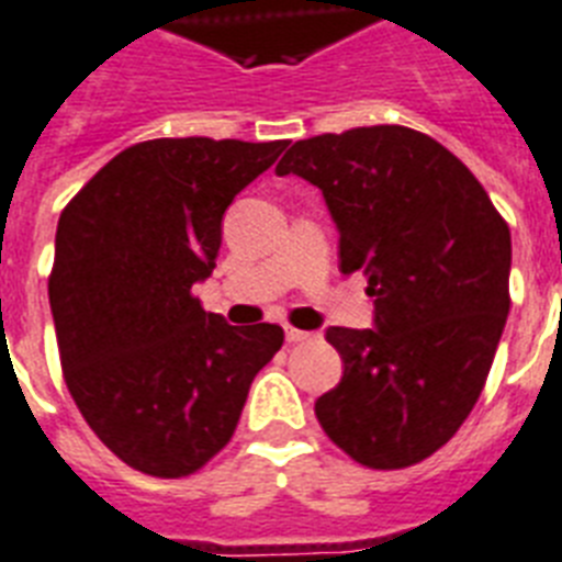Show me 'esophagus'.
<instances>
[{
  "instance_id": "obj_1",
  "label": "esophagus",
  "mask_w": 562,
  "mask_h": 562,
  "mask_svg": "<svg viewBox=\"0 0 562 562\" xmlns=\"http://www.w3.org/2000/svg\"><path fill=\"white\" fill-rule=\"evenodd\" d=\"M308 331H303V328H294V326H285V340L289 344H303V340H308Z\"/></svg>"
}]
</instances>
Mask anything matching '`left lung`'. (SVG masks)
Wrapping results in <instances>:
<instances>
[{
	"instance_id": "8db88e82",
	"label": "left lung",
	"mask_w": 562,
	"mask_h": 562,
	"mask_svg": "<svg viewBox=\"0 0 562 562\" xmlns=\"http://www.w3.org/2000/svg\"><path fill=\"white\" fill-rule=\"evenodd\" d=\"M280 176L321 187L340 271H363L375 328L331 326L344 378L314 415L372 471L424 462L485 390L510 312V231L468 167L409 126L296 140Z\"/></svg>"
}]
</instances>
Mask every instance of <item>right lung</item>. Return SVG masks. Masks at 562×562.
Returning <instances> with one entry per match:
<instances>
[{"label":"right lung","mask_w":562,"mask_h":562,"mask_svg":"<svg viewBox=\"0 0 562 562\" xmlns=\"http://www.w3.org/2000/svg\"><path fill=\"white\" fill-rule=\"evenodd\" d=\"M289 140L155 138L117 153L63 207L48 273L63 378L94 436L135 471L181 479L231 441L280 326H227L193 285L222 216Z\"/></svg>","instance_id":"add662e5"}]
</instances>
